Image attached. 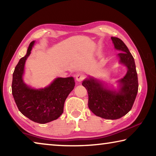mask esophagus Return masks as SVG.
I'll list each match as a JSON object with an SVG mask.
<instances>
[{
    "mask_svg": "<svg viewBox=\"0 0 156 156\" xmlns=\"http://www.w3.org/2000/svg\"><path fill=\"white\" fill-rule=\"evenodd\" d=\"M84 78H85V74H84V73L83 72L78 73L76 76V80H77L78 82H80V83L84 80Z\"/></svg>",
    "mask_w": 156,
    "mask_h": 156,
    "instance_id": "34e87169",
    "label": "esophagus"
}]
</instances>
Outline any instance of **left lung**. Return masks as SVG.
Segmentation results:
<instances>
[{"instance_id":"left-lung-1","label":"left lung","mask_w":156,"mask_h":156,"mask_svg":"<svg viewBox=\"0 0 156 156\" xmlns=\"http://www.w3.org/2000/svg\"><path fill=\"white\" fill-rule=\"evenodd\" d=\"M118 54L120 62L128 69L121 79V89L115 92L105 88L102 84L90 78L83 82L88 93V107L97 116L108 120H115L125 115L133 107L138 91V80L134 58L124 42L116 37L111 38Z\"/></svg>"}]
</instances>
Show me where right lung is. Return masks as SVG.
<instances>
[{"instance_id":"right-lung-1","label":"right lung","mask_w":156,"mask_h":156,"mask_svg":"<svg viewBox=\"0 0 156 156\" xmlns=\"http://www.w3.org/2000/svg\"><path fill=\"white\" fill-rule=\"evenodd\" d=\"M34 44L31 42L27 54L21 58L13 73L12 95L18 110L34 122L44 124L58 118L63 113L65 100L75 86L73 77L58 78L49 87L33 89L23 81L26 60Z\"/></svg>"}]
</instances>
